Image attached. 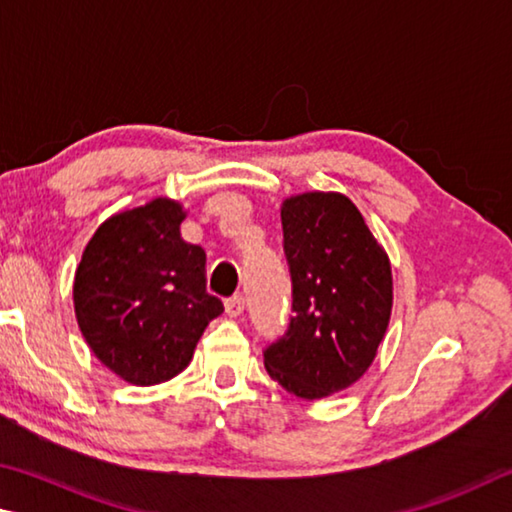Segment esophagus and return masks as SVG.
I'll list each match as a JSON object with an SVG mask.
<instances>
[{
    "instance_id": "1",
    "label": "esophagus",
    "mask_w": 512,
    "mask_h": 512,
    "mask_svg": "<svg viewBox=\"0 0 512 512\" xmlns=\"http://www.w3.org/2000/svg\"><path fill=\"white\" fill-rule=\"evenodd\" d=\"M224 310H227L229 317H240L242 310H245V299L240 294H233V297L224 301Z\"/></svg>"
}]
</instances>
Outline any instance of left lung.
<instances>
[{"label":"left lung","instance_id":"8db88e82","mask_svg":"<svg viewBox=\"0 0 512 512\" xmlns=\"http://www.w3.org/2000/svg\"><path fill=\"white\" fill-rule=\"evenodd\" d=\"M292 279L288 330L263 351L285 391L319 400L351 387L387 333L393 281L387 251L342 193H303L281 209Z\"/></svg>","mask_w":512,"mask_h":512}]
</instances>
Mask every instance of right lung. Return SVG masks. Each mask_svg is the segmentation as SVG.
Returning a JSON list of instances; mask_svg holds the SVG:
<instances>
[{
	"label": "right lung",
	"mask_w": 512,
	"mask_h": 512,
	"mask_svg": "<svg viewBox=\"0 0 512 512\" xmlns=\"http://www.w3.org/2000/svg\"><path fill=\"white\" fill-rule=\"evenodd\" d=\"M182 204L157 197L105 220L74 279L85 342L107 369L139 387L184 371L222 301L206 292V254L179 233Z\"/></svg>",
	"instance_id": "add662e5"
}]
</instances>
